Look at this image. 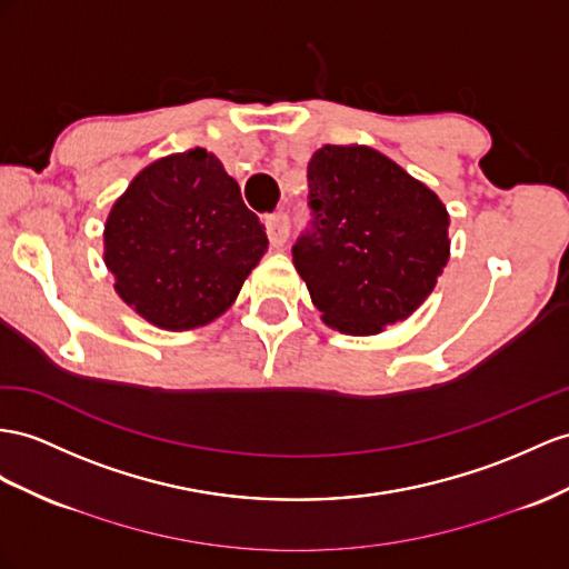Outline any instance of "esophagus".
Returning a JSON list of instances; mask_svg holds the SVG:
<instances>
[{
	"mask_svg": "<svg viewBox=\"0 0 569 569\" xmlns=\"http://www.w3.org/2000/svg\"><path fill=\"white\" fill-rule=\"evenodd\" d=\"M267 236L271 240L273 247H283V242L288 240V232H290V221L286 213H271L267 216Z\"/></svg>",
	"mask_w": 569,
	"mask_h": 569,
	"instance_id": "obj_1",
	"label": "esophagus"
}]
</instances>
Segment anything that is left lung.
Wrapping results in <instances>:
<instances>
[{"label":"left lung","instance_id":"obj_1","mask_svg":"<svg viewBox=\"0 0 569 569\" xmlns=\"http://www.w3.org/2000/svg\"><path fill=\"white\" fill-rule=\"evenodd\" d=\"M308 187L293 264L325 325L370 337L413 315L449 259L445 203L370 146H322Z\"/></svg>","mask_w":569,"mask_h":569}]
</instances>
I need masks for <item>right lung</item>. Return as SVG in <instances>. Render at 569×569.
Wrapping results in <instances>:
<instances>
[{"instance_id": "1", "label": "right lung", "mask_w": 569, "mask_h": 569, "mask_svg": "<svg viewBox=\"0 0 569 569\" xmlns=\"http://www.w3.org/2000/svg\"><path fill=\"white\" fill-rule=\"evenodd\" d=\"M103 238L118 296L170 331L221 317L269 244L238 182L207 149L143 168L112 203Z\"/></svg>"}]
</instances>
